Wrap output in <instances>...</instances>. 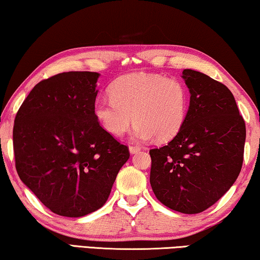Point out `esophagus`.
Masks as SVG:
<instances>
[{"instance_id":"1","label":"esophagus","mask_w":260,"mask_h":260,"mask_svg":"<svg viewBox=\"0 0 260 260\" xmlns=\"http://www.w3.org/2000/svg\"><path fill=\"white\" fill-rule=\"evenodd\" d=\"M129 153L131 154H135V153H139L141 150V148L140 147H138V146H129Z\"/></svg>"}]
</instances>
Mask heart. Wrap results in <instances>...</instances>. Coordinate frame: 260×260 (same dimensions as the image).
Listing matches in <instances>:
<instances>
[{
	"label": "heart",
	"instance_id": "b5f03b06",
	"mask_svg": "<svg viewBox=\"0 0 260 260\" xmlns=\"http://www.w3.org/2000/svg\"><path fill=\"white\" fill-rule=\"evenodd\" d=\"M112 99L99 98L93 114L102 128L113 137L128 129L135 141H169L180 133L189 110V92L181 80L161 75L134 72L111 85Z\"/></svg>",
	"mask_w": 260,
	"mask_h": 260
}]
</instances>
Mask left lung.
Segmentation results:
<instances>
[{
    "label": "left lung",
    "instance_id": "8db88e82",
    "mask_svg": "<svg viewBox=\"0 0 260 260\" xmlns=\"http://www.w3.org/2000/svg\"><path fill=\"white\" fill-rule=\"evenodd\" d=\"M182 78L190 93L187 119L167 146L149 150V181L161 203L192 215L215 204L237 180L246 129L225 85L190 69Z\"/></svg>",
    "mask_w": 260,
    "mask_h": 260
}]
</instances>
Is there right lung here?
Here are the masks:
<instances>
[{"label": "right lung", "mask_w": 260, "mask_h": 260, "mask_svg": "<svg viewBox=\"0 0 260 260\" xmlns=\"http://www.w3.org/2000/svg\"><path fill=\"white\" fill-rule=\"evenodd\" d=\"M98 72H63L35 86L15 118L14 153L19 179L59 216L83 217L102 208L126 146L93 114Z\"/></svg>", "instance_id": "right-lung-1"}]
</instances>
